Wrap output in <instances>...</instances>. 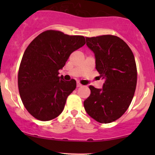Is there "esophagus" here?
<instances>
[{"mask_svg": "<svg viewBox=\"0 0 155 155\" xmlns=\"http://www.w3.org/2000/svg\"><path fill=\"white\" fill-rule=\"evenodd\" d=\"M82 86V84H80L79 82H77V84H76V87H81Z\"/></svg>", "mask_w": 155, "mask_h": 155, "instance_id": "obj_1", "label": "esophagus"}]
</instances>
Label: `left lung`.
Wrapping results in <instances>:
<instances>
[{"label": "left lung", "mask_w": 155, "mask_h": 155, "mask_svg": "<svg viewBox=\"0 0 155 155\" xmlns=\"http://www.w3.org/2000/svg\"><path fill=\"white\" fill-rule=\"evenodd\" d=\"M86 41L105 82L103 89L89 87L91 93L84 106L97 122L110 123L124 114L133 100L137 84L136 60L128 45L116 35L86 37Z\"/></svg>", "instance_id": "obj_1"}]
</instances>
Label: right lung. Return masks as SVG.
<instances>
[{
  "instance_id": "right-lung-1",
  "label": "right lung",
  "mask_w": 155,
  "mask_h": 155,
  "mask_svg": "<svg viewBox=\"0 0 155 155\" xmlns=\"http://www.w3.org/2000/svg\"><path fill=\"white\" fill-rule=\"evenodd\" d=\"M82 35H69L49 30L35 37L25 51L18 72V88L27 111L41 121L58 117L68 96L75 90L74 79L59 76L73 51L83 47Z\"/></svg>"
}]
</instances>
